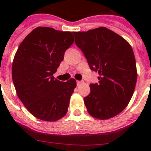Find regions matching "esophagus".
<instances>
[{
	"mask_svg": "<svg viewBox=\"0 0 151 151\" xmlns=\"http://www.w3.org/2000/svg\"><path fill=\"white\" fill-rule=\"evenodd\" d=\"M82 81H76V84H77V85H81V84H82Z\"/></svg>",
	"mask_w": 151,
	"mask_h": 151,
	"instance_id": "obj_1",
	"label": "esophagus"
}]
</instances>
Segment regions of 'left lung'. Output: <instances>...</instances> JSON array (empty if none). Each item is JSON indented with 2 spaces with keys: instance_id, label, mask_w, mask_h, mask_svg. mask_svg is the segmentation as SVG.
Here are the masks:
<instances>
[{
  "instance_id": "left-lung-1",
  "label": "left lung",
  "mask_w": 151,
  "mask_h": 151,
  "mask_svg": "<svg viewBox=\"0 0 151 151\" xmlns=\"http://www.w3.org/2000/svg\"><path fill=\"white\" fill-rule=\"evenodd\" d=\"M73 34L90 69L99 74V82L91 84L90 94L84 98L88 112L102 120L118 115L130 101L137 82L132 47L105 27Z\"/></svg>"
}]
</instances>
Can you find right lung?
Wrapping results in <instances>:
<instances>
[{"instance_id":"1","label":"right lung","mask_w":151,"mask_h":151,"mask_svg":"<svg viewBox=\"0 0 151 151\" xmlns=\"http://www.w3.org/2000/svg\"><path fill=\"white\" fill-rule=\"evenodd\" d=\"M74 42L71 32L35 28L18 47L12 65L17 94L36 118L57 121L66 115L76 82L54 78L65 51Z\"/></svg>"}]
</instances>
